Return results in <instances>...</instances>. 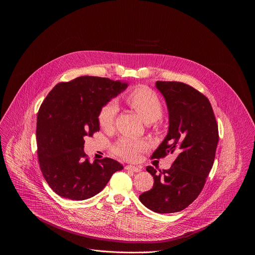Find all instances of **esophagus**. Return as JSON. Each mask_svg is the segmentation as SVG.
Returning a JSON list of instances; mask_svg holds the SVG:
<instances>
[{
    "label": "esophagus",
    "mask_w": 255,
    "mask_h": 255,
    "mask_svg": "<svg viewBox=\"0 0 255 255\" xmlns=\"http://www.w3.org/2000/svg\"><path fill=\"white\" fill-rule=\"evenodd\" d=\"M125 169L131 170V171H134V172H139V171H141V167L135 166V165H126V166H125Z\"/></svg>",
    "instance_id": "obj_1"
}]
</instances>
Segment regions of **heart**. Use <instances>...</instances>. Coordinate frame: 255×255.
I'll use <instances>...</instances> for the list:
<instances>
[{"mask_svg":"<svg viewBox=\"0 0 255 255\" xmlns=\"http://www.w3.org/2000/svg\"><path fill=\"white\" fill-rule=\"evenodd\" d=\"M125 101L129 107L141 115L145 122H155L162 116V103L157 94L148 88L140 87L132 90L127 95ZM118 107L115 102L108 103L101 109L98 114V121L103 129H110L113 127ZM146 148L147 144L144 141L123 137L113 146V152L123 159L133 161Z\"/></svg>","mask_w":255,"mask_h":255,"instance_id":"b5f03b06","label":"heart"}]
</instances>
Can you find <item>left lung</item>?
<instances>
[{"mask_svg": "<svg viewBox=\"0 0 255 255\" xmlns=\"http://www.w3.org/2000/svg\"><path fill=\"white\" fill-rule=\"evenodd\" d=\"M165 99L169 126L164 140L151 158L177 153L169 169L147 166L153 176L151 190L139 196L149 210L175 213L186 209L202 192L213 166L219 141L218 124L207 97L193 87L179 82H156Z\"/></svg>", "mask_w": 255, "mask_h": 255, "instance_id": "obj_1", "label": "left lung"}]
</instances>
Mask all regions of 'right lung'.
Here are the masks:
<instances>
[{"label":"right lung","instance_id":"1","mask_svg":"<svg viewBox=\"0 0 255 255\" xmlns=\"http://www.w3.org/2000/svg\"><path fill=\"white\" fill-rule=\"evenodd\" d=\"M127 83L99 77H80L57 84L42 102L37 114V154L41 172L58 196L83 201L99 194L118 161L105 157L90 162L84 138L100 130L98 114Z\"/></svg>","mask_w":255,"mask_h":255}]
</instances>
